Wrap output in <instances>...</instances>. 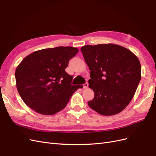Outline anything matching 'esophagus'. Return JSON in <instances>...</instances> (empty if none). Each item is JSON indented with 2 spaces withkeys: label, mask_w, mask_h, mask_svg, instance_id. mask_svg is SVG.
Wrapping results in <instances>:
<instances>
[{
  "label": "esophagus",
  "mask_w": 156,
  "mask_h": 156,
  "mask_svg": "<svg viewBox=\"0 0 156 156\" xmlns=\"http://www.w3.org/2000/svg\"><path fill=\"white\" fill-rule=\"evenodd\" d=\"M83 86H84V87H83L84 88H87L88 87V83H86L85 84H84Z\"/></svg>",
  "instance_id": "34e87169"
}]
</instances>
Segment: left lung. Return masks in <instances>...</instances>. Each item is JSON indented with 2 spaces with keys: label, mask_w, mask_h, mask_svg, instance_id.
<instances>
[{
  "label": "left lung",
  "mask_w": 156,
  "mask_h": 156,
  "mask_svg": "<svg viewBox=\"0 0 156 156\" xmlns=\"http://www.w3.org/2000/svg\"><path fill=\"white\" fill-rule=\"evenodd\" d=\"M81 51L90 70L88 87L94 92L88 106L105 116L123 111L133 99L141 79L137 56L112 44L87 45Z\"/></svg>",
  "instance_id": "left-lung-1"
}]
</instances>
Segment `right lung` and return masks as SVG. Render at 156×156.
<instances>
[{"label": "right lung", "instance_id": "right-lung-1", "mask_svg": "<svg viewBox=\"0 0 156 156\" xmlns=\"http://www.w3.org/2000/svg\"><path fill=\"white\" fill-rule=\"evenodd\" d=\"M79 49L57 47L33 52L16 69L17 91L25 104L36 112L53 115L66 107L81 85H72L73 76L66 72L70 58Z\"/></svg>", "mask_w": 156, "mask_h": 156}]
</instances>
